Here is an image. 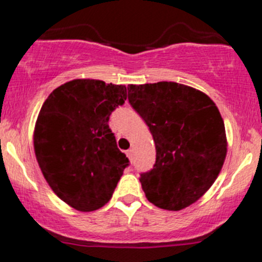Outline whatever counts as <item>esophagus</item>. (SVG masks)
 Returning a JSON list of instances; mask_svg holds the SVG:
<instances>
[{"instance_id":"obj_1","label":"esophagus","mask_w":262,"mask_h":262,"mask_svg":"<svg viewBox=\"0 0 262 262\" xmlns=\"http://www.w3.org/2000/svg\"><path fill=\"white\" fill-rule=\"evenodd\" d=\"M126 156H128L129 160H133V148H130V149L126 150Z\"/></svg>"}]
</instances>
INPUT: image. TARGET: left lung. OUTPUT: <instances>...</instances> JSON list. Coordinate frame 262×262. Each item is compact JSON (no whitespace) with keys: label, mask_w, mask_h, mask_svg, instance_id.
Returning <instances> with one entry per match:
<instances>
[{"label":"left lung","mask_w":262,"mask_h":262,"mask_svg":"<svg viewBox=\"0 0 262 262\" xmlns=\"http://www.w3.org/2000/svg\"><path fill=\"white\" fill-rule=\"evenodd\" d=\"M128 100L156 144L153 168L142 189L161 209L181 210L203 196L227 155L223 119L208 95L176 82L129 84Z\"/></svg>","instance_id":"left-lung-1"}]
</instances>
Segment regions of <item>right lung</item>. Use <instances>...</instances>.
Returning a JSON list of instances; mask_svg holds the SVG:
<instances>
[{
  "instance_id": "1",
  "label": "right lung",
  "mask_w": 262,
  "mask_h": 262,
  "mask_svg": "<svg viewBox=\"0 0 262 262\" xmlns=\"http://www.w3.org/2000/svg\"><path fill=\"white\" fill-rule=\"evenodd\" d=\"M126 87L100 80H73L44 101L34 130V149L58 198L81 212L104 207L129 160L109 128Z\"/></svg>"
}]
</instances>
